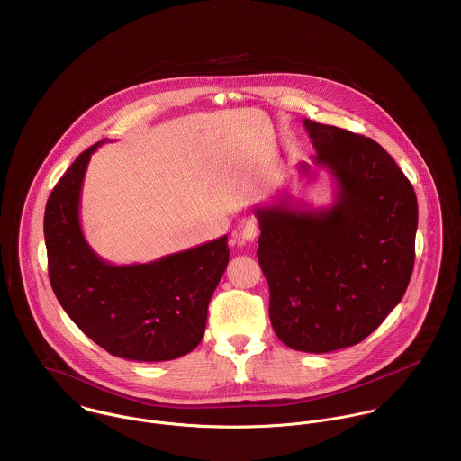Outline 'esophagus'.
Wrapping results in <instances>:
<instances>
[{
    "label": "esophagus",
    "mask_w": 461,
    "mask_h": 461,
    "mask_svg": "<svg viewBox=\"0 0 461 461\" xmlns=\"http://www.w3.org/2000/svg\"><path fill=\"white\" fill-rule=\"evenodd\" d=\"M240 236L247 241H254L259 236V223L254 216H245L240 220Z\"/></svg>",
    "instance_id": "34e87169"
}]
</instances>
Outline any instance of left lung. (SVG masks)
Returning <instances> with one entry per match:
<instances>
[{
  "label": "left lung",
  "instance_id": "obj_1",
  "mask_svg": "<svg viewBox=\"0 0 461 461\" xmlns=\"http://www.w3.org/2000/svg\"><path fill=\"white\" fill-rule=\"evenodd\" d=\"M333 183L312 209L289 194L258 205V259L269 285V320L289 348L329 353L355 346L401 302L415 261L417 197L375 140L303 121ZM300 172L311 174L302 163Z\"/></svg>",
  "mask_w": 461,
  "mask_h": 461
}]
</instances>
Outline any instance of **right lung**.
Segmentation results:
<instances>
[{
    "label": "right lung",
    "instance_id": "add662e5",
    "mask_svg": "<svg viewBox=\"0 0 461 461\" xmlns=\"http://www.w3.org/2000/svg\"><path fill=\"white\" fill-rule=\"evenodd\" d=\"M97 141L81 152L46 203L51 287L68 318L108 353L165 362L195 349L209 300L229 263L227 236L145 264L108 263L86 243L79 203Z\"/></svg>",
    "mask_w": 461,
    "mask_h": 461
}]
</instances>
